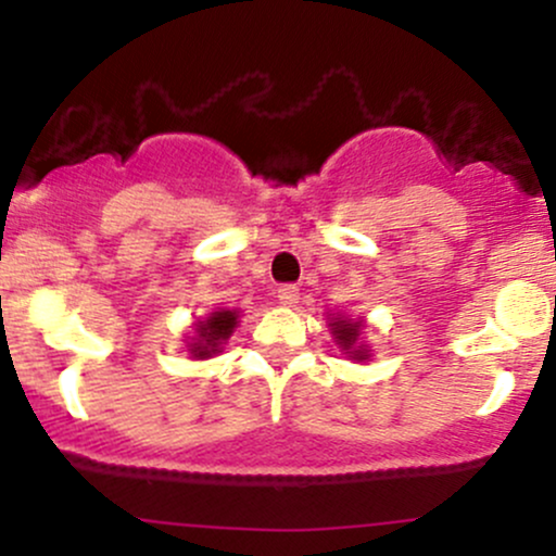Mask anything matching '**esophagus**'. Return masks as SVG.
<instances>
[{"label": "esophagus", "instance_id": "obj_1", "mask_svg": "<svg viewBox=\"0 0 556 556\" xmlns=\"http://www.w3.org/2000/svg\"><path fill=\"white\" fill-rule=\"evenodd\" d=\"M277 298H279V303L287 305V308H292V305H295L300 300V290L295 285H282L277 290Z\"/></svg>", "mask_w": 556, "mask_h": 556}]
</instances>
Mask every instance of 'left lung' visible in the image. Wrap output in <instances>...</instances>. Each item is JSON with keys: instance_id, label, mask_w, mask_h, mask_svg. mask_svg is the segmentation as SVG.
I'll use <instances>...</instances> for the list:
<instances>
[{"instance_id": "8db88e82", "label": "left lung", "mask_w": 556, "mask_h": 556, "mask_svg": "<svg viewBox=\"0 0 556 556\" xmlns=\"http://www.w3.org/2000/svg\"><path fill=\"white\" fill-rule=\"evenodd\" d=\"M329 329L331 337H334L337 348L342 350V355H348V361L366 363L371 361V348H368L366 340H363V318H350L344 314H329Z\"/></svg>"}]
</instances>
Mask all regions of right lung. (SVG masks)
<instances>
[{
    "instance_id": "add662e5",
    "label": "right lung",
    "mask_w": 556,
    "mask_h": 556,
    "mask_svg": "<svg viewBox=\"0 0 556 556\" xmlns=\"http://www.w3.org/2000/svg\"><path fill=\"white\" fill-rule=\"evenodd\" d=\"M240 311L235 308H216L206 318H198L193 324V334L188 337V353L193 361H208L225 350L235 327H238Z\"/></svg>"
}]
</instances>
